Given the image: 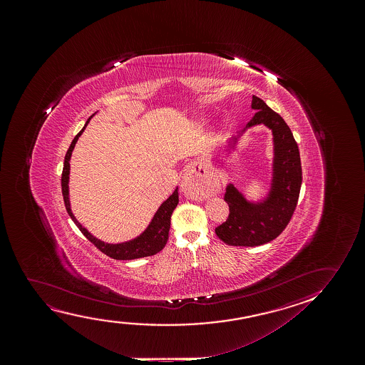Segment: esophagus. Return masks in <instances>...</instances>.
Listing matches in <instances>:
<instances>
[{
  "instance_id": "1",
  "label": "esophagus",
  "mask_w": 365,
  "mask_h": 365,
  "mask_svg": "<svg viewBox=\"0 0 365 365\" xmlns=\"http://www.w3.org/2000/svg\"><path fill=\"white\" fill-rule=\"evenodd\" d=\"M202 170V172L200 173V170ZM205 165H200L198 167V170H195V168H188V170H185V175L182 177V188H192V187H195V185H205L208 183V178H207V175H205Z\"/></svg>"
}]
</instances>
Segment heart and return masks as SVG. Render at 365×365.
<instances>
[{
  "label": "heart",
  "instance_id": "heart-1",
  "mask_svg": "<svg viewBox=\"0 0 365 365\" xmlns=\"http://www.w3.org/2000/svg\"><path fill=\"white\" fill-rule=\"evenodd\" d=\"M205 122H207V120H205V118H200V125H203V123H205Z\"/></svg>",
  "mask_w": 365,
  "mask_h": 365
}]
</instances>
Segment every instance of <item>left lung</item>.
<instances>
[{"label":"left lung","instance_id":"8db88e82","mask_svg":"<svg viewBox=\"0 0 365 365\" xmlns=\"http://www.w3.org/2000/svg\"><path fill=\"white\" fill-rule=\"evenodd\" d=\"M250 107L257 113L240 135L227 140V157L238 150L245 130L265 125L273 135L272 178L267 193L257 200L247 198L233 183L225 187V200L230 205V215L215 228V235L235 247H255L275 240L289 223L302 185L299 150L289 127L259 97L253 96Z\"/></svg>","mask_w":365,"mask_h":365}]
</instances>
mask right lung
Returning a JSON list of instances; mask_svg holds the SVG:
<instances>
[{"label": "right lung", "instance_id": "obj_1", "mask_svg": "<svg viewBox=\"0 0 365 365\" xmlns=\"http://www.w3.org/2000/svg\"><path fill=\"white\" fill-rule=\"evenodd\" d=\"M96 113H93L88 120H86L83 128L73 138L70 148H68L67 153H66L61 185H62V195H63V200H65L67 213L70 215L71 220H73L75 225L80 228L81 232L83 233L86 238L92 242L101 252H103L106 255H108V257L113 258V259H137V258H143V257H150V255H155V253H158V252L165 248V243L168 240V233H170V215H172L173 210H175V207L178 205V187L158 207V210H157L155 215L150 220V225L145 227V230L140 235H137L135 238H132V240L120 242V243H107V242L98 240L95 235H91V232L86 230L85 227L81 225L78 220H76L75 215L72 213V210H71L70 185H68V183H70L71 155H72V152L75 150L77 140L80 138L81 135L83 133V130H86L87 125L90 123L91 118Z\"/></svg>", "mask_w": 365, "mask_h": 365}]
</instances>
